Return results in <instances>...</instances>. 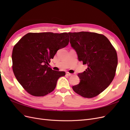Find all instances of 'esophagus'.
<instances>
[{
	"mask_svg": "<svg viewBox=\"0 0 130 130\" xmlns=\"http://www.w3.org/2000/svg\"><path fill=\"white\" fill-rule=\"evenodd\" d=\"M66 75H67L69 76H72V74H70V73H68V72L66 73Z\"/></svg>",
	"mask_w": 130,
	"mask_h": 130,
	"instance_id": "esophagus-1",
	"label": "esophagus"
}]
</instances>
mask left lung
Wrapping results in <instances>:
<instances>
[{
	"instance_id": "1",
	"label": "left lung",
	"mask_w": 130,
	"mask_h": 130,
	"mask_svg": "<svg viewBox=\"0 0 130 130\" xmlns=\"http://www.w3.org/2000/svg\"><path fill=\"white\" fill-rule=\"evenodd\" d=\"M68 34L78 61L87 65L86 70L78 74L80 83L73 86V89L84 98L95 97L107 88L115 77L118 64L116 50L103 35L86 31Z\"/></svg>"
}]
</instances>
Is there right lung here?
Instances as JSON below:
<instances>
[{"label":"right lung","mask_w":130,"mask_h":130,"mask_svg":"<svg viewBox=\"0 0 130 130\" xmlns=\"http://www.w3.org/2000/svg\"><path fill=\"white\" fill-rule=\"evenodd\" d=\"M69 42L66 32L28 33L14 46L13 72L26 92L43 96L53 91L58 78L66 73L51 69L49 63L57 50L66 47Z\"/></svg>","instance_id":"obj_1"}]
</instances>
